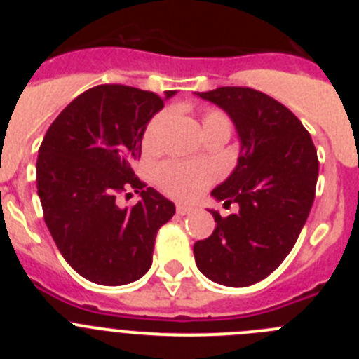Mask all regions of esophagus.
<instances>
[{
    "mask_svg": "<svg viewBox=\"0 0 359 359\" xmlns=\"http://www.w3.org/2000/svg\"><path fill=\"white\" fill-rule=\"evenodd\" d=\"M190 212H192V207H187V205H176L177 215H189Z\"/></svg>",
    "mask_w": 359,
    "mask_h": 359,
    "instance_id": "34e87169",
    "label": "esophagus"
}]
</instances>
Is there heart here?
Here are the masks:
<instances>
[{"label":"heart","mask_w":359,"mask_h":359,"mask_svg":"<svg viewBox=\"0 0 359 359\" xmlns=\"http://www.w3.org/2000/svg\"><path fill=\"white\" fill-rule=\"evenodd\" d=\"M169 111H160L152 116L144 129V147L154 149L158 147L163 133L165 123L169 120ZM203 131L208 129H223L230 135L231 120L226 113L215 107H208L203 111L201 118ZM154 180L156 185L163 190L165 194L176 199H192L205 190V187L210 185L214 180V172L208 165L205 163H189V161H163L154 170Z\"/></svg>","instance_id":"heart-1"}]
</instances>
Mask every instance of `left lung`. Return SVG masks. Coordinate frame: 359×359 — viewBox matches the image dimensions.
Returning a JSON list of instances; mask_svg holds the SVG:
<instances>
[{
	"label": "left lung",
	"instance_id": "8db88e82",
	"mask_svg": "<svg viewBox=\"0 0 359 359\" xmlns=\"http://www.w3.org/2000/svg\"><path fill=\"white\" fill-rule=\"evenodd\" d=\"M198 95L230 115L241 154L231 176L212 190L239 212L221 217L212 210L217 226L194 244L196 264L217 284L252 286L282 264L306 224L318 180L316 149L302 122L262 91L224 86Z\"/></svg>",
	"mask_w": 359,
	"mask_h": 359
}]
</instances>
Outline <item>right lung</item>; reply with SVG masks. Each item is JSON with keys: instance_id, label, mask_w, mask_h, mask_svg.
<instances>
[{"instance_id": "add662e5", "label": "right lung", "mask_w": 359, "mask_h": 359, "mask_svg": "<svg viewBox=\"0 0 359 359\" xmlns=\"http://www.w3.org/2000/svg\"><path fill=\"white\" fill-rule=\"evenodd\" d=\"M161 107L163 98L152 91L95 86L62 109L39 147L44 223L66 262L95 284L123 286L144 277L158 230L176 212L131 169L145 126ZM131 189L141 201L118 208V196Z\"/></svg>"}]
</instances>
